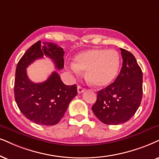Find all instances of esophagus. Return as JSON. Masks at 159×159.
Here are the masks:
<instances>
[{
	"label": "esophagus",
	"instance_id": "34e87169",
	"mask_svg": "<svg viewBox=\"0 0 159 159\" xmlns=\"http://www.w3.org/2000/svg\"><path fill=\"white\" fill-rule=\"evenodd\" d=\"M77 89H78V92L79 94H81V93H82V92H84V91H85V89H84V88H83L81 86H78Z\"/></svg>",
	"mask_w": 159,
	"mask_h": 159
}]
</instances>
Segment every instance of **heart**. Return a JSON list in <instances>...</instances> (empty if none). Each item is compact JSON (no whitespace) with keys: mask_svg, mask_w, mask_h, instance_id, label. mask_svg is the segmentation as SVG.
<instances>
[{"mask_svg":"<svg viewBox=\"0 0 159 159\" xmlns=\"http://www.w3.org/2000/svg\"><path fill=\"white\" fill-rule=\"evenodd\" d=\"M120 65V55L116 51L93 48L76 55L70 67L77 75L86 70V79L92 85L103 87L114 81Z\"/></svg>","mask_w":159,"mask_h":159,"instance_id":"1","label":"heart"}]
</instances>
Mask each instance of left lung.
I'll return each mask as SVG.
<instances>
[{
	"label": "left lung",
	"mask_w": 159,
	"mask_h": 159,
	"mask_svg": "<svg viewBox=\"0 0 159 159\" xmlns=\"http://www.w3.org/2000/svg\"><path fill=\"white\" fill-rule=\"evenodd\" d=\"M122 67L114 83L100 90L92 111L103 123L127 122L139 107L142 98V71L130 52L120 48Z\"/></svg>",
	"instance_id": "obj_1"
}]
</instances>
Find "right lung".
I'll use <instances>...</instances> for the list:
<instances>
[{
  "mask_svg": "<svg viewBox=\"0 0 159 159\" xmlns=\"http://www.w3.org/2000/svg\"><path fill=\"white\" fill-rule=\"evenodd\" d=\"M63 48L52 43L41 41L25 51L16 67L15 98L22 114L31 122L42 125L57 124L67 111L71 100L77 95L76 84L67 86L54 71L45 81L34 83L29 79L26 68L44 56L53 60L58 70L64 68Z\"/></svg>",
  "mask_w": 159,
  "mask_h": 159,
  "instance_id": "obj_1",
  "label": "right lung"
}]
</instances>
